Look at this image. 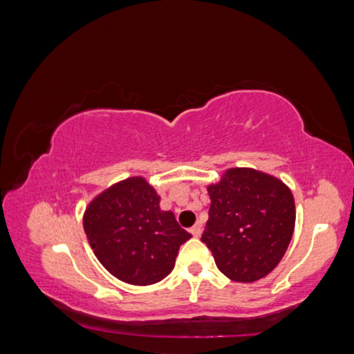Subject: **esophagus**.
<instances>
[{
  "label": "esophagus",
  "instance_id": "1",
  "mask_svg": "<svg viewBox=\"0 0 354 354\" xmlns=\"http://www.w3.org/2000/svg\"><path fill=\"white\" fill-rule=\"evenodd\" d=\"M190 232H192L193 236H195V238H199V236H201V233H203V224H201V223L195 224V225H193V227L190 228Z\"/></svg>",
  "mask_w": 354,
  "mask_h": 354
}]
</instances>
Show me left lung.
Returning <instances> with one entry per match:
<instances>
[{"mask_svg":"<svg viewBox=\"0 0 354 354\" xmlns=\"http://www.w3.org/2000/svg\"><path fill=\"white\" fill-rule=\"evenodd\" d=\"M212 199L201 241L228 279L254 282L273 272L292 241V190L268 173L234 167L207 187Z\"/></svg>","mask_w":354,"mask_h":354,"instance_id":"left-lung-1","label":"left lung"}]
</instances>
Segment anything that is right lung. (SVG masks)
I'll return each instance as SVG.
<instances>
[{
    "label": "right lung",
    "instance_id": "1",
    "mask_svg": "<svg viewBox=\"0 0 354 354\" xmlns=\"http://www.w3.org/2000/svg\"><path fill=\"white\" fill-rule=\"evenodd\" d=\"M142 176L127 178L87 205L84 232L96 258L115 278L151 286L175 267L181 244L192 238Z\"/></svg>",
    "mask_w": 354,
    "mask_h": 354
}]
</instances>
